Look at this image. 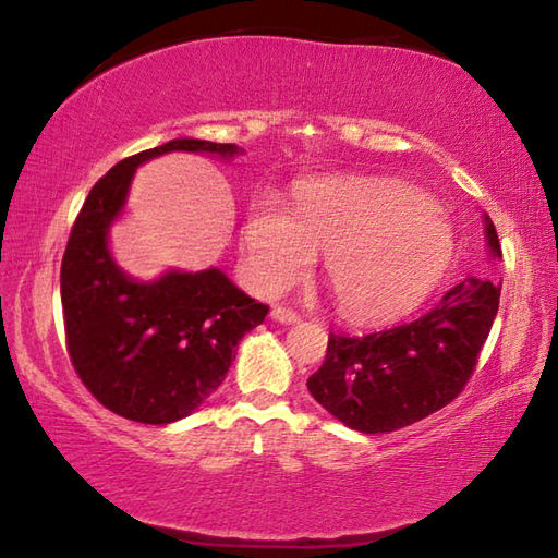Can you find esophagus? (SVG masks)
<instances>
[{
  "label": "esophagus",
  "instance_id": "esophagus-1",
  "mask_svg": "<svg viewBox=\"0 0 558 558\" xmlns=\"http://www.w3.org/2000/svg\"><path fill=\"white\" fill-rule=\"evenodd\" d=\"M269 316H272V319L279 324H298L300 322V314L293 312L291 307H283V305H275L272 312H269Z\"/></svg>",
  "mask_w": 558,
  "mask_h": 558
}]
</instances>
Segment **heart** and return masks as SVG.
Wrapping results in <instances>:
<instances>
[{"label":"heart","instance_id":"obj_1","mask_svg":"<svg viewBox=\"0 0 558 558\" xmlns=\"http://www.w3.org/2000/svg\"><path fill=\"white\" fill-rule=\"evenodd\" d=\"M255 289L275 295L324 255L338 307L364 322L415 307L446 272L453 242L425 192L391 180H333L295 194L293 216L267 197L244 225Z\"/></svg>","mask_w":558,"mask_h":558}]
</instances>
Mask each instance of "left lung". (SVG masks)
Returning <instances> with one entry per match:
<instances>
[{"mask_svg": "<svg viewBox=\"0 0 558 558\" xmlns=\"http://www.w3.org/2000/svg\"><path fill=\"white\" fill-rule=\"evenodd\" d=\"M490 253L500 239L486 218ZM500 305V286L466 277L427 314L361 338L328 336L326 361L307 389L340 423L364 434L409 427L470 383Z\"/></svg>", "mask_w": 558, "mask_h": 558, "instance_id": "1", "label": "left lung"}]
</instances>
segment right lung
Returning <instances> with one entry per match:
<instances>
[{
	"label": "right lung",
	"mask_w": 558,
	"mask_h": 558,
	"mask_svg": "<svg viewBox=\"0 0 558 558\" xmlns=\"http://www.w3.org/2000/svg\"><path fill=\"white\" fill-rule=\"evenodd\" d=\"M173 149L232 157L236 145L180 138L114 163L88 192L60 263L74 371L105 409L143 425L175 423L214 395L239 340L269 312L220 269L138 283L114 265L108 228L135 167Z\"/></svg>",
	"instance_id": "right-lung-1"
}]
</instances>
